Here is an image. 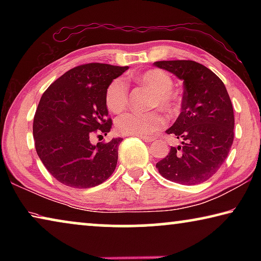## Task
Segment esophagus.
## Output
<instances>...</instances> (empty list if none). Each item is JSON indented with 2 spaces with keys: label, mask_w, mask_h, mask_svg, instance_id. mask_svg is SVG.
<instances>
[{
  "label": "esophagus",
  "mask_w": 261,
  "mask_h": 261,
  "mask_svg": "<svg viewBox=\"0 0 261 261\" xmlns=\"http://www.w3.org/2000/svg\"><path fill=\"white\" fill-rule=\"evenodd\" d=\"M140 138L146 141V143H152V141H154V137H145V136H140Z\"/></svg>",
  "instance_id": "esophagus-1"
}]
</instances>
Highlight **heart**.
Listing matches in <instances>:
<instances>
[{
	"mask_svg": "<svg viewBox=\"0 0 261 261\" xmlns=\"http://www.w3.org/2000/svg\"><path fill=\"white\" fill-rule=\"evenodd\" d=\"M140 85L153 92L149 107L159 108L168 115L177 112L179 96L173 92L174 81L160 69H151L136 77ZM129 100V85L124 78H116L109 84L106 91V103L110 112L120 114L126 108ZM165 120L158 112L146 114L126 113L117 118L116 129L123 135L147 136L160 130Z\"/></svg>",
	"mask_w": 261,
	"mask_h": 261,
	"instance_id": "b5f03b06",
	"label": "heart"
}]
</instances>
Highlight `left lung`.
Segmentation results:
<instances>
[{
    "label": "left lung",
    "mask_w": 261,
    "mask_h": 261,
    "mask_svg": "<svg viewBox=\"0 0 261 261\" xmlns=\"http://www.w3.org/2000/svg\"><path fill=\"white\" fill-rule=\"evenodd\" d=\"M154 65L182 79V112L166 132L182 145L156 163L163 177L194 185L212 177L228 156L233 141V109L223 82L198 62L159 61Z\"/></svg>",
    "instance_id": "left-lung-1"
}]
</instances>
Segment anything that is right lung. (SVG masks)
I'll list each match as a JSON object with an SVG mask.
<instances>
[{
	"instance_id": "obj_1",
	"label": "right lung",
	"mask_w": 261,
	"mask_h": 261,
	"mask_svg": "<svg viewBox=\"0 0 261 261\" xmlns=\"http://www.w3.org/2000/svg\"><path fill=\"white\" fill-rule=\"evenodd\" d=\"M129 67L87 63L56 79L42 94L33 120L35 149L51 176L70 188L103 183L117 165L122 138L91 144L112 129L106 91Z\"/></svg>"
}]
</instances>
